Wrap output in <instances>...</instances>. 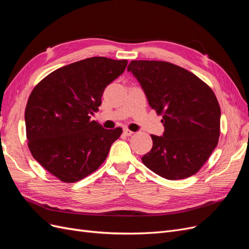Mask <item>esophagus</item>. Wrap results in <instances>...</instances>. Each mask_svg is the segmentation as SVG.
Instances as JSON below:
<instances>
[{"mask_svg": "<svg viewBox=\"0 0 249 249\" xmlns=\"http://www.w3.org/2000/svg\"><path fill=\"white\" fill-rule=\"evenodd\" d=\"M123 133H124L126 136H129V135H131V134L133 133V131H131V130H129V129H127V128H124V129H123Z\"/></svg>", "mask_w": 249, "mask_h": 249, "instance_id": "1", "label": "esophagus"}]
</instances>
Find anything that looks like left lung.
Returning <instances> with one entry per match:
<instances>
[{"label":"left lung","instance_id":"1","mask_svg":"<svg viewBox=\"0 0 249 249\" xmlns=\"http://www.w3.org/2000/svg\"><path fill=\"white\" fill-rule=\"evenodd\" d=\"M145 92L149 106L163 114L162 136L152 134L142 161L167 180L198 172L217 146L220 107L209 86L188 70L163 61H131L127 67Z\"/></svg>","mask_w":249,"mask_h":249}]
</instances>
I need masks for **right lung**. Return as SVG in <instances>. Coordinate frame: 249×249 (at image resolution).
Returning <instances> with one entry per match:
<instances>
[{"mask_svg":"<svg viewBox=\"0 0 249 249\" xmlns=\"http://www.w3.org/2000/svg\"><path fill=\"white\" fill-rule=\"evenodd\" d=\"M126 66L127 60L88 58L54 70L32 91L25 111L28 146L61 181L74 183L95 172L121 135L122 128L106 129L90 116Z\"/></svg>","mask_w":249,"mask_h":249,"instance_id":"add662e5","label":"right lung"}]
</instances>
